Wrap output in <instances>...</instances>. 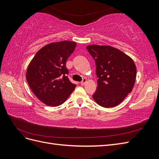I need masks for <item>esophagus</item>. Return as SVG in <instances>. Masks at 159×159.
<instances>
[{
	"instance_id": "34e87169",
	"label": "esophagus",
	"mask_w": 159,
	"mask_h": 159,
	"mask_svg": "<svg viewBox=\"0 0 159 159\" xmlns=\"http://www.w3.org/2000/svg\"><path fill=\"white\" fill-rule=\"evenodd\" d=\"M86 82H87V79H86V78H84L83 80L81 81V85H84L86 84Z\"/></svg>"
}]
</instances>
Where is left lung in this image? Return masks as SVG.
I'll use <instances>...</instances> for the list:
<instances>
[{"mask_svg": "<svg viewBox=\"0 0 159 159\" xmlns=\"http://www.w3.org/2000/svg\"><path fill=\"white\" fill-rule=\"evenodd\" d=\"M96 65L98 87L93 98L99 105L113 107L121 103L131 92L136 80L133 60L122 51L111 46L86 47Z\"/></svg>", "mask_w": 159, "mask_h": 159, "instance_id": "obj_1", "label": "left lung"}]
</instances>
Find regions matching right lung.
<instances>
[{
    "mask_svg": "<svg viewBox=\"0 0 159 159\" xmlns=\"http://www.w3.org/2000/svg\"><path fill=\"white\" fill-rule=\"evenodd\" d=\"M76 45L68 40L50 43L37 52L28 66L27 82L34 94L48 106L61 105L76 87L67 76L66 66Z\"/></svg>",
    "mask_w": 159,
    "mask_h": 159,
    "instance_id": "add662e5",
    "label": "right lung"
}]
</instances>
